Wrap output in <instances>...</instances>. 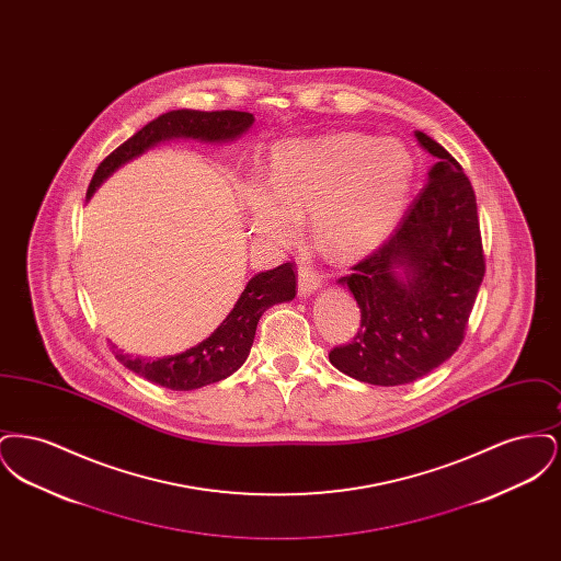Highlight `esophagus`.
Listing matches in <instances>:
<instances>
[{"label": "esophagus", "instance_id": "obj_1", "mask_svg": "<svg viewBox=\"0 0 561 561\" xmlns=\"http://www.w3.org/2000/svg\"><path fill=\"white\" fill-rule=\"evenodd\" d=\"M320 275L307 265L298 268V294L300 296H311L320 288Z\"/></svg>", "mask_w": 561, "mask_h": 561}]
</instances>
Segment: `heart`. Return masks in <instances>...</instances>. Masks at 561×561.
I'll return each instance as SVG.
<instances>
[{
  "label": "heart",
  "mask_w": 561,
  "mask_h": 561,
  "mask_svg": "<svg viewBox=\"0 0 561 561\" xmlns=\"http://www.w3.org/2000/svg\"><path fill=\"white\" fill-rule=\"evenodd\" d=\"M414 176V156L398 138H286L271 147L267 183H243L241 208L254 236L271 248H290L309 213V231L321 250L332 259H355L398 227Z\"/></svg>",
  "instance_id": "1"
}]
</instances>
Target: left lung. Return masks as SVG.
<instances>
[{
  "instance_id": "1",
  "label": "left lung",
  "mask_w": 561,
  "mask_h": 561,
  "mask_svg": "<svg viewBox=\"0 0 561 561\" xmlns=\"http://www.w3.org/2000/svg\"><path fill=\"white\" fill-rule=\"evenodd\" d=\"M414 136L437 158L427 187L396 233L339 279L359 305L362 328L351 343L330 351V364L380 387L414 382L453 357L485 273L467 174L431 136Z\"/></svg>"
}]
</instances>
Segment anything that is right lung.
Wrapping results in <instances>:
<instances>
[{"instance_id":"right-lung-1","label":"right lung","mask_w":561,"mask_h":561,"mask_svg":"<svg viewBox=\"0 0 561 561\" xmlns=\"http://www.w3.org/2000/svg\"><path fill=\"white\" fill-rule=\"evenodd\" d=\"M254 124V115L245 111H193L179 108L168 111L158 119L149 122L142 130L130 136L113 153H108L96 168L88 197L101 187L122 163L138 158L149 147L170 138H197L204 142H227L245 133ZM296 296V275L293 263L256 273L243 288L236 307L199 345L187 348L179 355H168L158 359L133 357L124 351L113 353L134 374L161 385L172 391H191L218 382L240 370L241 364L250 355L254 343L256 325L268 307L277 302L293 300Z\"/></svg>"}]
</instances>
